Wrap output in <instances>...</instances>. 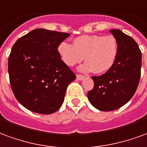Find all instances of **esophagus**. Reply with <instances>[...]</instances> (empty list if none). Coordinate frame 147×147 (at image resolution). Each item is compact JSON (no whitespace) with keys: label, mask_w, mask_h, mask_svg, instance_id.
Segmentation results:
<instances>
[{"label":"esophagus","mask_w":147,"mask_h":147,"mask_svg":"<svg viewBox=\"0 0 147 147\" xmlns=\"http://www.w3.org/2000/svg\"><path fill=\"white\" fill-rule=\"evenodd\" d=\"M84 75L82 74H77V79L78 80H79V81H81V80H83V79H84Z\"/></svg>","instance_id":"esophagus-1"}]
</instances>
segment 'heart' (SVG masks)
<instances>
[{
    "label": "heart",
    "mask_w": 147,
    "mask_h": 147,
    "mask_svg": "<svg viewBox=\"0 0 147 147\" xmlns=\"http://www.w3.org/2000/svg\"><path fill=\"white\" fill-rule=\"evenodd\" d=\"M61 60L68 66H74L84 59L79 67L82 72L92 71L97 74L107 72L116 60L118 45L113 36L81 35L74 40L71 45L62 41L57 47Z\"/></svg>",
    "instance_id": "1"
}]
</instances>
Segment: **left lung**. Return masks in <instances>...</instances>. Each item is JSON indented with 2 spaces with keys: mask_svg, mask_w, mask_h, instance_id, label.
<instances>
[{
  "mask_svg": "<svg viewBox=\"0 0 147 147\" xmlns=\"http://www.w3.org/2000/svg\"><path fill=\"white\" fill-rule=\"evenodd\" d=\"M118 51L113 66L100 76H92L94 88L88 98L94 107L111 111L121 107L136 93L141 76L142 53L130 36L120 30H111Z\"/></svg>",
  "mask_w": 147,
  "mask_h": 147,
  "instance_id": "1",
  "label": "left lung"
}]
</instances>
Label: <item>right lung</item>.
<instances>
[{
    "label": "right lung",
    "mask_w": 147,
    "mask_h": 147,
    "mask_svg": "<svg viewBox=\"0 0 147 147\" xmlns=\"http://www.w3.org/2000/svg\"><path fill=\"white\" fill-rule=\"evenodd\" d=\"M69 34L36 29L17 40L8 57V74L15 97L30 111L50 114L64 101L76 75L61 60L59 44Z\"/></svg>",
    "instance_id": "add662e5"
}]
</instances>
